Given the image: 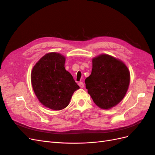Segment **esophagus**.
Here are the masks:
<instances>
[{
	"mask_svg": "<svg viewBox=\"0 0 155 155\" xmlns=\"http://www.w3.org/2000/svg\"><path fill=\"white\" fill-rule=\"evenodd\" d=\"M78 85L80 88H83L84 87V84L83 82H79L78 83Z\"/></svg>",
	"mask_w": 155,
	"mask_h": 155,
	"instance_id": "34e87169",
	"label": "esophagus"
}]
</instances>
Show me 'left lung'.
I'll return each instance as SVG.
<instances>
[{
  "label": "left lung",
  "instance_id": "8db88e82",
  "mask_svg": "<svg viewBox=\"0 0 155 155\" xmlns=\"http://www.w3.org/2000/svg\"><path fill=\"white\" fill-rule=\"evenodd\" d=\"M129 83L130 72L125 63L107 54L92 59L91 74L85 79L88 93L102 109L118 105L125 96Z\"/></svg>",
  "mask_w": 155,
  "mask_h": 155
}]
</instances>
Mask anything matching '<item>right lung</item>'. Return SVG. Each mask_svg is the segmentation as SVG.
<instances>
[{"mask_svg": "<svg viewBox=\"0 0 155 155\" xmlns=\"http://www.w3.org/2000/svg\"><path fill=\"white\" fill-rule=\"evenodd\" d=\"M65 57L50 52L42 57L31 73V82L37 99L45 107L54 110L64 109L73 93L79 87L64 68Z\"/></svg>", "mask_w": 155, "mask_h": 155, "instance_id": "add662e5", "label": "right lung"}]
</instances>
